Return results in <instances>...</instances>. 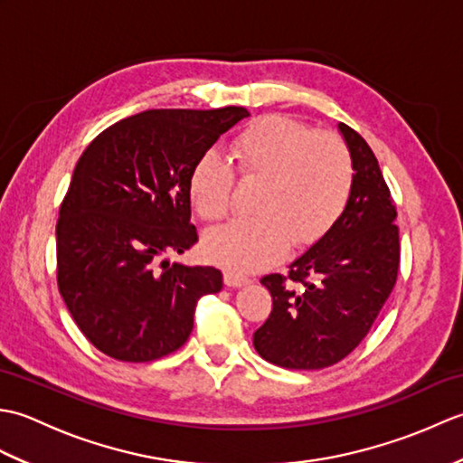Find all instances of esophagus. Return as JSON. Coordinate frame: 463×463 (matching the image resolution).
<instances>
[{
	"mask_svg": "<svg viewBox=\"0 0 463 463\" xmlns=\"http://www.w3.org/2000/svg\"><path fill=\"white\" fill-rule=\"evenodd\" d=\"M249 277H242V274H237L232 270H226L224 272V284L226 287H232V288H239V287H244V284H249Z\"/></svg>",
	"mask_w": 463,
	"mask_h": 463,
	"instance_id": "obj_1",
	"label": "esophagus"
}]
</instances>
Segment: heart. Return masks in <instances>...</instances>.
Wrapping results in <instances>:
<instances>
[{"instance_id": "heart-1", "label": "heart", "mask_w": 463, "mask_h": 463, "mask_svg": "<svg viewBox=\"0 0 463 463\" xmlns=\"http://www.w3.org/2000/svg\"><path fill=\"white\" fill-rule=\"evenodd\" d=\"M231 161L242 183H257V216L206 232L203 252L234 272H252L280 259L288 244L318 242L346 211L354 191V159L346 141L307 123L269 115L231 141ZM234 173L216 151H204L189 173V196L206 222L232 209Z\"/></svg>"}]
</instances>
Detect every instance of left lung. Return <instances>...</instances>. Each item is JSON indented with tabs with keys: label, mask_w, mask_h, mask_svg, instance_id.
Segmentation results:
<instances>
[{
	"label": "left lung",
	"mask_w": 463,
	"mask_h": 463,
	"mask_svg": "<svg viewBox=\"0 0 463 463\" xmlns=\"http://www.w3.org/2000/svg\"><path fill=\"white\" fill-rule=\"evenodd\" d=\"M338 127L356 169L346 211L287 274L260 279L272 310L254 332V348L290 370L328 368L356 350L398 279L396 204L370 145Z\"/></svg>",
	"instance_id": "left-lung-1"
}]
</instances>
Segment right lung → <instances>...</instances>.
Masks as SVG:
<instances>
[{
    "mask_svg": "<svg viewBox=\"0 0 463 463\" xmlns=\"http://www.w3.org/2000/svg\"><path fill=\"white\" fill-rule=\"evenodd\" d=\"M244 107L151 109L107 127L77 161L57 219V287L83 336L119 362L179 350L194 307L222 288L214 267L166 257L199 241L191 224L194 161Z\"/></svg>",
    "mask_w": 463,
    "mask_h": 463,
    "instance_id": "right-lung-1",
    "label": "right lung"
}]
</instances>
